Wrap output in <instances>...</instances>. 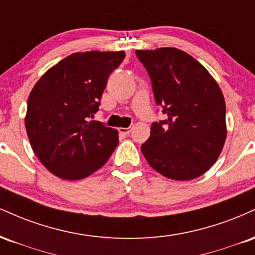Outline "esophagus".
Masks as SVG:
<instances>
[{
  "instance_id": "obj_1",
  "label": "esophagus",
  "mask_w": 255,
  "mask_h": 255,
  "mask_svg": "<svg viewBox=\"0 0 255 255\" xmlns=\"http://www.w3.org/2000/svg\"><path fill=\"white\" fill-rule=\"evenodd\" d=\"M130 130H131V127H128V128H120V131H121V133L126 134V135H127V134H129Z\"/></svg>"
}]
</instances>
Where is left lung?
I'll list each match as a JSON object with an SVG mask.
<instances>
[{"mask_svg": "<svg viewBox=\"0 0 255 255\" xmlns=\"http://www.w3.org/2000/svg\"><path fill=\"white\" fill-rule=\"evenodd\" d=\"M150 74L154 101L168 116L151 126L141 152L163 176L187 181L215 164L227 137L225 101L217 81L176 48L136 50Z\"/></svg>", "mask_w": 255, "mask_h": 255, "instance_id": "obj_1", "label": "left lung"}]
</instances>
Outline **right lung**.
I'll return each instance as SVG.
<instances>
[{
	"label": "right lung",
	"mask_w": 255,
	"mask_h": 255,
	"mask_svg": "<svg viewBox=\"0 0 255 255\" xmlns=\"http://www.w3.org/2000/svg\"><path fill=\"white\" fill-rule=\"evenodd\" d=\"M124 58L125 51L75 52L46 71L32 89L26 131L38 159L55 176L71 181L90 176L118 146V130L90 118Z\"/></svg>",
	"instance_id": "1"
}]
</instances>
